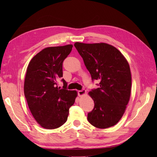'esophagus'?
<instances>
[{
    "label": "esophagus",
    "mask_w": 157,
    "mask_h": 157,
    "mask_svg": "<svg viewBox=\"0 0 157 157\" xmlns=\"http://www.w3.org/2000/svg\"><path fill=\"white\" fill-rule=\"evenodd\" d=\"M86 94V90H79L78 92V95L79 97H81L84 96L85 94Z\"/></svg>",
    "instance_id": "esophagus-1"
}]
</instances>
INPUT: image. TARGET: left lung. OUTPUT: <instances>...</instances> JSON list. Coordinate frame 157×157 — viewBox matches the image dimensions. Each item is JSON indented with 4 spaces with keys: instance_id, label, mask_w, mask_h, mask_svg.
<instances>
[{
    "instance_id": "left-lung-1",
    "label": "left lung",
    "mask_w": 157,
    "mask_h": 157,
    "mask_svg": "<svg viewBox=\"0 0 157 157\" xmlns=\"http://www.w3.org/2000/svg\"><path fill=\"white\" fill-rule=\"evenodd\" d=\"M74 46L92 79L99 81V87L88 93L94 101V109L88 114V122L101 129L115 126L124 115L130 98L132 77L128 61L117 48L107 43L77 42Z\"/></svg>"
}]
</instances>
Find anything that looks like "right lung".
Wrapping results in <instances>:
<instances>
[{
  "instance_id": "add662e5",
  "label": "right lung",
  "mask_w": 157,
  "mask_h": 157,
  "mask_svg": "<svg viewBox=\"0 0 157 157\" xmlns=\"http://www.w3.org/2000/svg\"><path fill=\"white\" fill-rule=\"evenodd\" d=\"M72 44L48 47L30 61L24 82V94L32 115L46 129H55L67 121L69 109L77 97L76 90L63 88L58 81L63 77L62 64L70 54Z\"/></svg>"
}]
</instances>
